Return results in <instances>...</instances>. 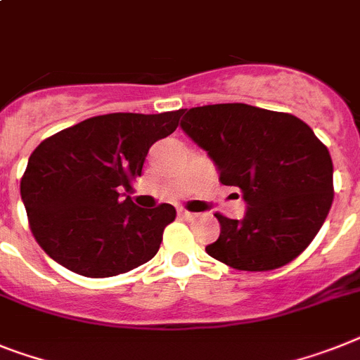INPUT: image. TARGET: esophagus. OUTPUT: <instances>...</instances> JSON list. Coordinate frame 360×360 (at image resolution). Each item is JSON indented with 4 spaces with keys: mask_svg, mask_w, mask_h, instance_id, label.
I'll use <instances>...</instances> for the list:
<instances>
[{
    "mask_svg": "<svg viewBox=\"0 0 360 360\" xmlns=\"http://www.w3.org/2000/svg\"><path fill=\"white\" fill-rule=\"evenodd\" d=\"M178 215L182 217V219H195V217H197V213L187 212V210H184V207H180V210H178Z\"/></svg>",
    "mask_w": 360,
    "mask_h": 360,
    "instance_id": "esophagus-1",
    "label": "esophagus"
}]
</instances>
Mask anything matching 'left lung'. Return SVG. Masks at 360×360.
Here are the masks:
<instances>
[{"label": "left lung", "instance_id": "1", "mask_svg": "<svg viewBox=\"0 0 360 360\" xmlns=\"http://www.w3.org/2000/svg\"><path fill=\"white\" fill-rule=\"evenodd\" d=\"M182 129L215 162L219 180L239 187L243 221L215 213L221 236L206 246L237 270L287 265L311 245L333 204V162L307 123L243 103L182 110Z\"/></svg>", "mask_w": 360, "mask_h": 360}]
</instances>
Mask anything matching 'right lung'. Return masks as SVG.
I'll return each instance as SVG.
<instances>
[{"mask_svg":"<svg viewBox=\"0 0 360 360\" xmlns=\"http://www.w3.org/2000/svg\"><path fill=\"white\" fill-rule=\"evenodd\" d=\"M180 115H95L44 139L20 182L41 250L86 278L124 274L153 259L176 210H143L120 191L141 176L150 145L173 134Z\"/></svg>","mask_w":360,"mask_h":360,"instance_id":"1","label":"right lung"}]
</instances>
